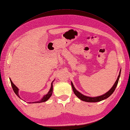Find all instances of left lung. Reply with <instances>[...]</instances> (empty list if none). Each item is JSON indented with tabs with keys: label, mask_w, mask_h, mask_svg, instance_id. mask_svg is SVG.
Returning <instances> with one entry per match:
<instances>
[{
	"label": "left lung",
	"mask_w": 130,
	"mask_h": 130,
	"mask_svg": "<svg viewBox=\"0 0 130 130\" xmlns=\"http://www.w3.org/2000/svg\"><path fill=\"white\" fill-rule=\"evenodd\" d=\"M120 74H121V70L120 71L119 73V75H118V77L117 78V80H116L115 84H113L112 87L111 88V89L107 91V93L105 94H104L102 95H100L99 96H96V97H90V96H87L85 95H84L82 94H81L80 92H79L77 89L74 88L73 84L72 82H71V85H72V87L73 90V92L75 94V95L77 96L79 99H80L82 101H84V102H89V103H95V102H100V101L103 100L104 99H107V98H109L111 95L113 91H115L117 85L118 84V82L119 80V78L120 77Z\"/></svg>",
	"instance_id": "left-lung-1"
}]
</instances>
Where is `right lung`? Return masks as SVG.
I'll use <instances>...</instances> for the list:
<instances>
[{
	"mask_svg": "<svg viewBox=\"0 0 130 130\" xmlns=\"http://www.w3.org/2000/svg\"><path fill=\"white\" fill-rule=\"evenodd\" d=\"M10 82H11V86H12V89H13L14 93L16 94V95L19 98H20V96L19 95V89L17 88V86H15V85L12 83V82L11 81V80L10 79ZM54 81V80H53ZM53 82H52L51 83V88L50 89V91L48 92V93H47L46 95H44L43 96V98L41 99V100H40L39 101H38V102H33V103H31V102H30L29 103H43V102H46V101L47 100H48L49 98L51 96L52 94V92H53ZM21 99V98H20Z\"/></svg>",
	"mask_w": 130,
	"mask_h": 130,
	"instance_id": "right-lung-1",
	"label": "right lung"
}]
</instances>
